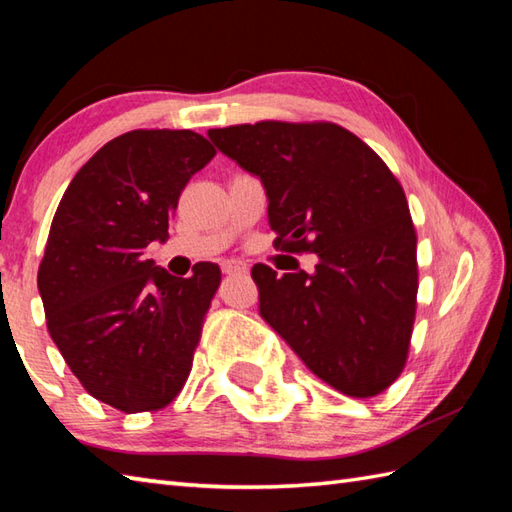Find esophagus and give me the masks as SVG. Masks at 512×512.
Returning <instances> with one entry per match:
<instances>
[{"label": "esophagus", "mask_w": 512, "mask_h": 512, "mask_svg": "<svg viewBox=\"0 0 512 512\" xmlns=\"http://www.w3.org/2000/svg\"><path fill=\"white\" fill-rule=\"evenodd\" d=\"M246 270H248V266L244 262H235V259L222 264V273L224 275H242V273H246Z\"/></svg>", "instance_id": "34e87169"}]
</instances>
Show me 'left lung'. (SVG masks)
<instances>
[{
  "mask_svg": "<svg viewBox=\"0 0 512 512\" xmlns=\"http://www.w3.org/2000/svg\"><path fill=\"white\" fill-rule=\"evenodd\" d=\"M264 182L275 248L314 253V273L253 266L259 314L323 383L372 398L400 376L416 321V228L400 182L336 123L209 129Z\"/></svg>",
  "mask_w": 512,
  "mask_h": 512,
  "instance_id": "8db88e82",
  "label": "left lung"
}]
</instances>
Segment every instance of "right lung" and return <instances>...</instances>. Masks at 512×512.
Returning a JSON list of instances; mask_svg holds the SVG:
<instances>
[{"instance_id":"obj_1","label":"right lung","mask_w":512,"mask_h":512,"mask_svg":"<svg viewBox=\"0 0 512 512\" xmlns=\"http://www.w3.org/2000/svg\"><path fill=\"white\" fill-rule=\"evenodd\" d=\"M213 156L191 129H134L76 171L54 213L37 275L48 332L85 391L123 413L165 409L189 378L220 266L171 277L145 248Z\"/></svg>"}]
</instances>
